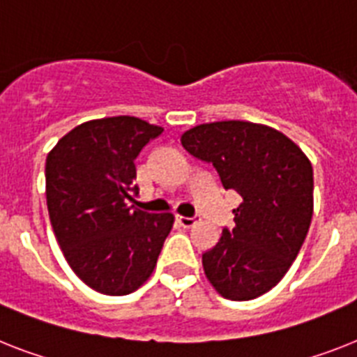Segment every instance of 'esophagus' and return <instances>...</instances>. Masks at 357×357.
I'll use <instances>...</instances> for the list:
<instances>
[{
    "mask_svg": "<svg viewBox=\"0 0 357 357\" xmlns=\"http://www.w3.org/2000/svg\"><path fill=\"white\" fill-rule=\"evenodd\" d=\"M176 220H178V223L181 225L183 229H190V227H194V225L197 223L196 218H187V215H178Z\"/></svg>",
    "mask_w": 357,
    "mask_h": 357,
    "instance_id": "1",
    "label": "esophagus"
}]
</instances>
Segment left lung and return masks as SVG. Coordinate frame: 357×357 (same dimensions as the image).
<instances>
[{
	"label": "left lung",
	"mask_w": 357,
	"mask_h": 357,
	"mask_svg": "<svg viewBox=\"0 0 357 357\" xmlns=\"http://www.w3.org/2000/svg\"><path fill=\"white\" fill-rule=\"evenodd\" d=\"M181 145L214 165L227 190L243 203L203 254V271L223 298L248 301L281 281L307 238L314 211V172L292 139L266 125L214 121L190 128Z\"/></svg>",
	"instance_id": "obj_1"
}]
</instances>
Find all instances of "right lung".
<instances>
[{
  "instance_id": "right-lung-1",
  "label": "right lung",
  "mask_w": 357,
  "mask_h": 357,
  "mask_svg": "<svg viewBox=\"0 0 357 357\" xmlns=\"http://www.w3.org/2000/svg\"><path fill=\"white\" fill-rule=\"evenodd\" d=\"M163 128L134 116L82 123L47 155V206L63 256L79 280L107 296L145 283L174 225L170 212L151 214L137 194L134 160Z\"/></svg>"
}]
</instances>
